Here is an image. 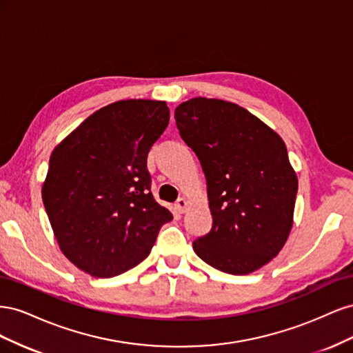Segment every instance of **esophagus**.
Here are the masks:
<instances>
[{
  "mask_svg": "<svg viewBox=\"0 0 353 353\" xmlns=\"http://www.w3.org/2000/svg\"><path fill=\"white\" fill-rule=\"evenodd\" d=\"M188 206H190V203H188V200L184 199V197L178 199V201L175 203V209H176L178 213H185V212L188 210Z\"/></svg>",
  "mask_w": 353,
  "mask_h": 353,
  "instance_id": "obj_1",
  "label": "esophagus"
}]
</instances>
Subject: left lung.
<instances>
[{"label":"left lung","mask_w":353,"mask_h":353,"mask_svg":"<svg viewBox=\"0 0 353 353\" xmlns=\"http://www.w3.org/2000/svg\"><path fill=\"white\" fill-rule=\"evenodd\" d=\"M175 121L205 172L213 219L194 252L227 274L262 268L293 228L297 175L283 138L249 110L218 99L181 103Z\"/></svg>","instance_id":"obj_1"}]
</instances>
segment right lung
I'll list each match as a JSON object with an SVG mask.
<instances>
[{
    "instance_id": "right-lung-1",
    "label": "right lung",
    "mask_w": 353,
    "mask_h": 353,
    "mask_svg": "<svg viewBox=\"0 0 353 353\" xmlns=\"http://www.w3.org/2000/svg\"><path fill=\"white\" fill-rule=\"evenodd\" d=\"M168 123L166 101H114L52 150L42 201L61 253L81 271L110 279L134 268L172 219L154 200L147 170Z\"/></svg>"
}]
</instances>
